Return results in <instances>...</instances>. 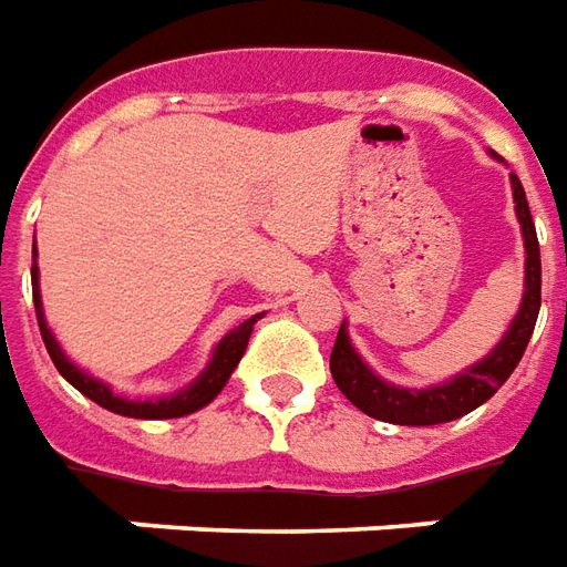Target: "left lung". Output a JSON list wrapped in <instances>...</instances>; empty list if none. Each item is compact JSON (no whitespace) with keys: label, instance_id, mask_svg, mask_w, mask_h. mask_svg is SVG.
Masks as SVG:
<instances>
[{"label":"left lung","instance_id":"left-lung-1","mask_svg":"<svg viewBox=\"0 0 567 567\" xmlns=\"http://www.w3.org/2000/svg\"><path fill=\"white\" fill-rule=\"evenodd\" d=\"M511 187H514L516 220L523 226V241H526V292H523V301H519V311H516L511 329L504 332L493 353L481 359L477 365H471L468 371H462V374H456L453 380H444L437 386H429V390H404V386L380 380L362 362V357L347 338V329L341 326L338 338H334L329 369H332L338 390L344 392L362 414L395 425L450 423V420L471 414L483 402H489L504 380L514 374L519 359L526 353L528 338L535 332V323H538L540 247L535 223H532V210H528L526 189H523L516 175H511Z\"/></svg>","mask_w":567,"mask_h":567}]
</instances>
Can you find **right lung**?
I'll return each instance as SVG.
<instances>
[{"label":"right lung","mask_w":567,"mask_h":567,"mask_svg":"<svg viewBox=\"0 0 567 567\" xmlns=\"http://www.w3.org/2000/svg\"><path fill=\"white\" fill-rule=\"evenodd\" d=\"M32 301H35V317H39L41 338H44V347H48V353H51L56 371L72 383L74 390L84 392L90 402H96L99 408H105L111 414L132 416V420H172V416H187L193 414V411H198V408H205V404L214 402V399L220 395L223 386H226V380L233 378L235 365L241 362L244 350H247V341H250V332H254V323L259 320V317H250V320H244L241 326H235L233 332L226 334L220 344H217V350H214V357H210L208 362V369L202 371V374L189 383L187 390L175 392V395H163V399H123L117 392H111L109 383L90 378L86 371L78 369L72 359L60 350L56 338H53V332L48 329L44 311H41L39 266H35V259H32Z\"/></svg>","instance_id":"right-lung-1"}]
</instances>
